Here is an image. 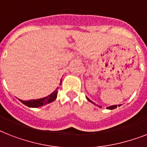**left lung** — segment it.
<instances>
[{
  "instance_id": "1",
  "label": "left lung",
  "mask_w": 147,
  "mask_h": 147,
  "mask_svg": "<svg viewBox=\"0 0 147 147\" xmlns=\"http://www.w3.org/2000/svg\"><path fill=\"white\" fill-rule=\"evenodd\" d=\"M87 99H88V101H90V102H92V103H94V102H93L92 101L90 100H89V99H88V97H87ZM120 106H121V105H119V107H120ZM98 107H99V106H98ZM115 108H117V105H113V106H110V107H107V109H115Z\"/></svg>"
}]
</instances>
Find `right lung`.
<instances>
[{
	"label": "right lung",
	"instance_id": "add662e5",
	"mask_svg": "<svg viewBox=\"0 0 147 147\" xmlns=\"http://www.w3.org/2000/svg\"><path fill=\"white\" fill-rule=\"evenodd\" d=\"M61 83H62V80H61ZM57 88L56 89V90H54V91L52 93V94H50L49 96H45V97H44V98L37 99V100H28V101H24L19 99V100L28 107H32V108L40 107H41V106H44V105L47 104V103H50V102H53V101H54L55 100L57 99V93H58L57 92Z\"/></svg>",
	"mask_w": 147,
	"mask_h": 147
}]
</instances>
